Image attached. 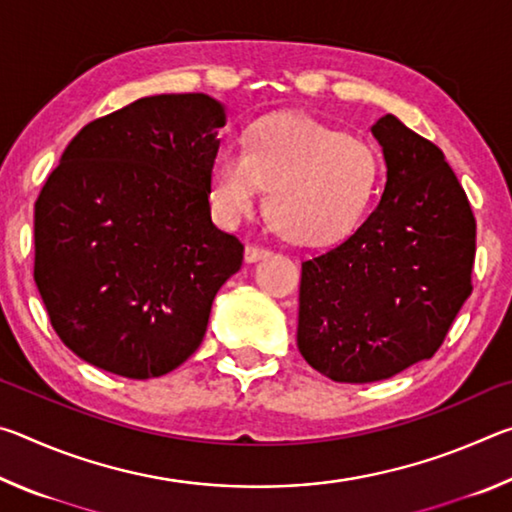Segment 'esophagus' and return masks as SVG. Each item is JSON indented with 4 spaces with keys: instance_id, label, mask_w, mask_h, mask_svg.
Segmentation results:
<instances>
[{
    "instance_id": "1",
    "label": "esophagus",
    "mask_w": 512,
    "mask_h": 512,
    "mask_svg": "<svg viewBox=\"0 0 512 512\" xmlns=\"http://www.w3.org/2000/svg\"><path fill=\"white\" fill-rule=\"evenodd\" d=\"M273 253L268 248H262V246H246V262H259V259H266L271 257Z\"/></svg>"
}]
</instances>
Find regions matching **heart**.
I'll return each instance as SVG.
<instances>
[{
  "label": "heart",
  "mask_w": 512,
  "mask_h": 512,
  "mask_svg": "<svg viewBox=\"0 0 512 512\" xmlns=\"http://www.w3.org/2000/svg\"><path fill=\"white\" fill-rule=\"evenodd\" d=\"M381 180L375 146L300 112H275L250 126L246 149L221 146L210 167V201L223 223L266 212L300 246L336 244L357 228Z\"/></svg>",
  "instance_id": "obj_1"
}]
</instances>
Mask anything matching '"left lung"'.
Returning a JSON list of instances; mask_svg holds the SVG:
<instances>
[{"label":"left lung","instance_id":"left-lung-1","mask_svg":"<svg viewBox=\"0 0 512 512\" xmlns=\"http://www.w3.org/2000/svg\"><path fill=\"white\" fill-rule=\"evenodd\" d=\"M372 135L386 160L377 210L300 277V354L345 384L431 359L472 293L476 221L443 151L393 115Z\"/></svg>","mask_w":512,"mask_h":512}]
</instances>
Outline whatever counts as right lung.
<instances>
[{"label":"right lung","mask_w":512,"mask_h":512,"mask_svg":"<svg viewBox=\"0 0 512 512\" xmlns=\"http://www.w3.org/2000/svg\"><path fill=\"white\" fill-rule=\"evenodd\" d=\"M225 110L207 94L137 99L83 126L36 201L33 280L69 350L128 379L201 345L244 244L212 223Z\"/></svg>","instance_id":"obj_1"}]
</instances>
